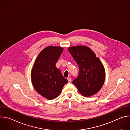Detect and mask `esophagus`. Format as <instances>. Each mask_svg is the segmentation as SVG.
<instances>
[{"label": "esophagus", "instance_id": "34e87169", "mask_svg": "<svg viewBox=\"0 0 130 130\" xmlns=\"http://www.w3.org/2000/svg\"><path fill=\"white\" fill-rule=\"evenodd\" d=\"M67 79H68V82H71V78L70 77H68V78H67Z\"/></svg>", "mask_w": 130, "mask_h": 130}]
</instances>
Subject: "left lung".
I'll return each instance as SVG.
<instances>
[{
	"label": "left lung",
	"mask_w": 130,
	"mask_h": 130,
	"mask_svg": "<svg viewBox=\"0 0 130 130\" xmlns=\"http://www.w3.org/2000/svg\"><path fill=\"white\" fill-rule=\"evenodd\" d=\"M79 67L78 77L72 81L84 97L94 95L102 88L105 80L104 67L96 54L87 46H76L68 48Z\"/></svg>",
	"instance_id": "obj_1"
}]
</instances>
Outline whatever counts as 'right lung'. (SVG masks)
<instances>
[{"label":"right lung","instance_id":"right-lung-1","mask_svg":"<svg viewBox=\"0 0 130 130\" xmlns=\"http://www.w3.org/2000/svg\"><path fill=\"white\" fill-rule=\"evenodd\" d=\"M63 48L49 46L41 51L31 72L32 83L41 96L48 100L58 97L68 80L55 66Z\"/></svg>","mask_w":130,"mask_h":130}]
</instances>
